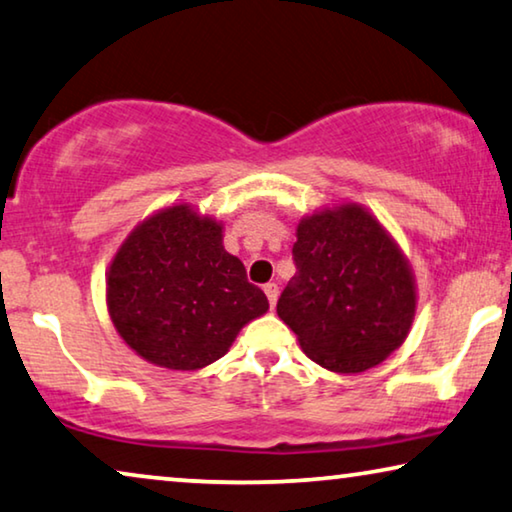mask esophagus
Here are the masks:
<instances>
[{"label": "esophagus", "instance_id": "34e87169", "mask_svg": "<svg viewBox=\"0 0 512 512\" xmlns=\"http://www.w3.org/2000/svg\"><path fill=\"white\" fill-rule=\"evenodd\" d=\"M264 294H266V299H269L271 308H276V301H278V285H276V282H266Z\"/></svg>", "mask_w": 512, "mask_h": 512}]
</instances>
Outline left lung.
I'll use <instances>...</instances> for the list:
<instances>
[{"label": "left lung", "instance_id": "1", "mask_svg": "<svg viewBox=\"0 0 512 512\" xmlns=\"http://www.w3.org/2000/svg\"><path fill=\"white\" fill-rule=\"evenodd\" d=\"M292 257L278 317L312 361L363 372L402 345L416 312L414 276L368 211L342 204L303 218Z\"/></svg>", "mask_w": 512, "mask_h": 512}]
</instances>
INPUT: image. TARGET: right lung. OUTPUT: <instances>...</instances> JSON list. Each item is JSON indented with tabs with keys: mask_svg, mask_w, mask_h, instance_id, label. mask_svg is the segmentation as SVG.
Returning a JSON list of instances; mask_svg holds the SVG:
<instances>
[{
	"mask_svg": "<svg viewBox=\"0 0 512 512\" xmlns=\"http://www.w3.org/2000/svg\"><path fill=\"white\" fill-rule=\"evenodd\" d=\"M108 310L149 363L197 370L218 361L269 301L223 248V227L177 204L144 220L114 255Z\"/></svg>",
	"mask_w": 512,
	"mask_h": 512,
	"instance_id": "add662e5",
	"label": "right lung"
}]
</instances>
